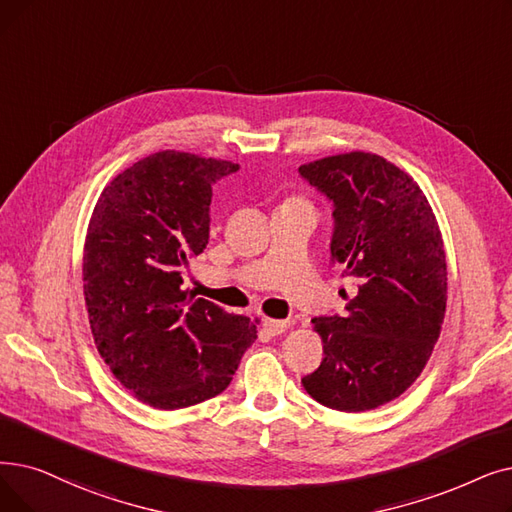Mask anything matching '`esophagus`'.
<instances>
[{
    "mask_svg": "<svg viewBox=\"0 0 512 512\" xmlns=\"http://www.w3.org/2000/svg\"><path fill=\"white\" fill-rule=\"evenodd\" d=\"M263 328L274 337V335H280V332H284L288 328V322L286 320H274V318H263Z\"/></svg>",
    "mask_w": 512,
    "mask_h": 512,
    "instance_id": "34e87169",
    "label": "esophagus"
}]
</instances>
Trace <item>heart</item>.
Here are the masks:
<instances>
[{
    "label": "heart",
    "instance_id": "heart-1",
    "mask_svg": "<svg viewBox=\"0 0 512 512\" xmlns=\"http://www.w3.org/2000/svg\"><path fill=\"white\" fill-rule=\"evenodd\" d=\"M288 203H301V201H288Z\"/></svg>",
    "mask_w": 512,
    "mask_h": 512
}]
</instances>
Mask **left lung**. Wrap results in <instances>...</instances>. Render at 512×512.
Instances as JSON below:
<instances>
[{
  "instance_id": "8db88e82",
  "label": "left lung",
  "mask_w": 512,
  "mask_h": 512,
  "mask_svg": "<svg viewBox=\"0 0 512 512\" xmlns=\"http://www.w3.org/2000/svg\"><path fill=\"white\" fill-rule=\"evenodd\" d=\"M299 173L335 205L330 257L355 286L343 316L311 320L324 360L301 383L326 408L374 410L418 379L439 339L448 268L437 219L414 177L379 154H335Z\"/></svg>"
}]
</instances>
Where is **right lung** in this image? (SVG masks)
Instances as JSON below:
<instances>
[{"label": "right lung", "instance_id": "obj_1", "mask_svg": "<svg viewBox=\"0 0 512 512\" xmlns=\"http://www.w3.org/2000/svg\"><path fill=\"white\" fill-rule=\"evenodd\" d=\"M232 161L161 150L102 190L83 247V295L94 343L115 379L157 410L224 391L257 320L194 299L184 268L209 242L215 180Z\"/></svg>", "mask_w": 512, "mask_h": 512}]
</instances>
